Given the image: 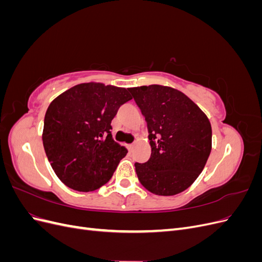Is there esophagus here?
Returning a JSON list of instances; mask_svg holds the SVG:
<instances>
[{
  "label": "esophagus",
  "instance_id": "obj_1",
  "mask_svg": "<svg viewBox=\"0 0 262 262\" xmlns=\"http://www.w3.org/2000/svg\"><path fill=\"white\" fill-rule=\"evenodd\" d=\"M133 147H134V145H133V144H129V145H128V148H129L130 152H132V150H133Z\"/></svg>",
  "mask_w": 262,
  "mask_h": 262
}]
</instances>
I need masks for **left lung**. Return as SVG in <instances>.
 Returning a JSON list of instances; mask_svg holds the SVG:
<instances>
[{
	"instance_id": "8db88e82",
	"label": "left lung",
	"mask_w": 262,
	"mask_h": 262,
	"mask_svg": "<svg viewBox=\"0 0 262 262\" xmlns=\"http://www.w3.org/2000/svg\"><path fill=\"white\" fill-rule=\"evenodd\" d=\"M144 116L152 153L136 163L145 189L158 195H175L191 186L211 153L209 119L185 94L171 87L149 85L128 89Z\"/></svg>"
}]
</instances>
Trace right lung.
I'll return each mask as SVG.
<instances>
[{
	"label": "right lung",
	"mask_w": 262,
	"mask_h": 262,
	"mask_svg": "<svg viewBox=\"0 0 262 262\" xmlns=\"http://www.w3.org/2000/svg\"><path fill=\"white\" fill-rule=\"evenodd\" d=\"M131 99L129 90L85 83L51 102L42 142L52 169L66 186L89 192L113 177L128 150L114 141L112 120Z\"/></svg>",
	"instance_id": "obj_1"
}]
</instances>
